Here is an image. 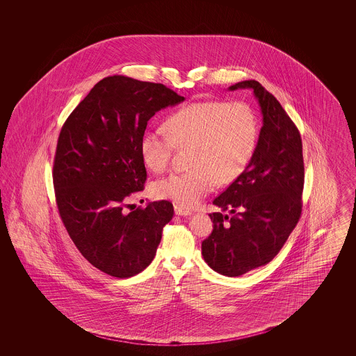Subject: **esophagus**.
Instances as JSON below:
<instances>
[{"instance_id":"1","label":"esophagus","mask_w":356,"mask_h":356,"mask_svg":"<svg viewBox=\"0 0 356 356\" xmlns=\"http://www.w3.org/2000/svg\"><path fill=\"white\" fill-rule=\"evenodd\" d=\"M175 213L179 216H189V215H192V211L186 209L181 205H175Z\"/></svg>"}]
</instances>
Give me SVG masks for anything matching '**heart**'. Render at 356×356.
I'll use <instances>...</instances> for the list:
<instances>
[{
    "label": "heart",
    "mask_w": 356,
    "mask_h": 356,
    "mask_svg": "<svg viewBox=\"0 0 356 356\" xmlns=\"http://www.w3.org/2000/svg\"><path fill=\"white\" fill-rule=\"evenodd\" d=\"M161 128L147 129L140 141L144 164L153 172L170 165L176 148H191L192 170L157 180V199L193 207L218 183L228 184L248 165L257 140L252 109L244 102H196L175 112Z\"/></svg>",
    "instance_id": "obj_1"
}]
</instances>
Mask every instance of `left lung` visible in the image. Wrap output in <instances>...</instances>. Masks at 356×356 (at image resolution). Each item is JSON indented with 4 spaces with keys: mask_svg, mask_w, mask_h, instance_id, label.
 Masks as SVG:
<instances>
[{
    "mask_svg": "<svg viewBox=\"0 0 356 356\" xmlns=\"http://www.w3.org/2000/svg\"><path fill=\"white\" fill-rule=\"evenodd\" d=\"M251 89L263 127L244 172L213 204L212 234L202 243L205 263L234 277L266 266L279 254L302 213L303 145L298 128L264 86L247 80L228 88ZM228 209L229 218L222 212Z\"/></svg>",
    "mask_w": 356,
    "mask_h": 356,
    "instance_id": "1",
    "label": "left lung"
}]
</instances>
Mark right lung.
Instances as JSON below:
<instances>
[{
    "label": "right lung",
    "mask_w": 356,
    "mask_h": 356,
    "mask_svg": "<svg viewBox=\"0 0 356 356\" xmlns=\"http://www.w3.org/2000/svg\"><path fill=\"white\" fill-rule=\"evenodd\" d=\"M184 100L165 85L115 74L95 85L63 125L53 164L58 212L77 250L111 276L145 270L173 218L167 200L124 207L147 180L140 141L148 121Z\"/></svg>",
    "instance_id": "obj_1"
}]
</instances>
